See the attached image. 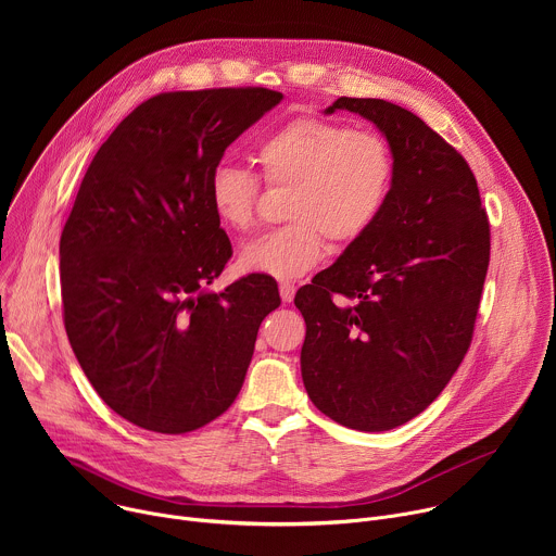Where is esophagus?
I'll list each match as a JSON object with an SVG mask.
<instances>
[{
	"label": "esophagus",
	"mask_w": 556,
	"mask_h": 556,
	"mask_svg": "<svg viewBox=\"0 0 556 556\" xmlns=\"http://www.w3.org/2000/svg\"><path fill=\"white\" fill-rule=\"evenodd\" d=\"M294 292H296L294 281H281V283H279V294H281V301H283V303H290V301L294 299Z\"/></svg>",
	"instance_id": "obj_1"
}]
</instances>
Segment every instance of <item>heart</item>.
<instances>
[{
    "label": "heart",
    "mask_w": 556,
    "mask_h": 556,
    "mask_svg": "<svg viewBox=\"0 0 556 556\" xmlns=\"http://www.w3.org/2000/svg\"><path fill=\"white\" fill-rule=\"evenodd\" d=\"M255 161L266 185L290 189V224L247 244L242 266L279 279L319 264L328 237L337 247L358 242L382 215L395 178L393 151L382 134L314 116L292 118L268 134L255 147ZM206 193L224 226L253 228L260 198L253 172L219 163Z\"/></svg>",
    "instance_id": "1"
}]
</instances>
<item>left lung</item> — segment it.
<instances>
[{
  "mask_svg": "<svg viewBox=\"0 0 556 556\" xmlns=\"http://www.w3.org/2000/svg\"><path fill=\"white\" fill-rule=\"evenodd\" d=\"M387 138L395 178L358 242L299 288L301 376L314 407L356 431L422 414L470 348L491 260L478 180L414 112L382 99H337Z\"/></svg>",
  "mask_w": 556,
  "mask_h": 556,
  "instance_id": "left-lung-1",
  "label": "left lung"
}]
</instances>
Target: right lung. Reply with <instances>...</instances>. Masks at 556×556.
I'll return each instance as SVG.
<instances>
[{
  "instance_id": "add662e5",
  "label": "right lung",
  "mask_w": 556,
  "mask_h": 556,
  "mask_svg": "<svg viewBox=\"0 0 556 556\" xmlns=\"http://www.w3.org/2000/svg\"><path fill=\"white\" fill-rule=\"evenodd\" d=\"M283 99L268 88L163 92L90 163L61 232L72 352L121 418L189 433L240 393L277 281L253 273L206 292L232 255L208 204L226 147Z\"/></svg>"
}]
</instances>
